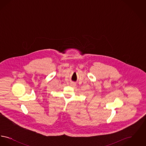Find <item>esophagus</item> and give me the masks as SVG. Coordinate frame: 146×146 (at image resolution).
I'll use <instances>...</instances> for the list:
<instances>
[{"instance_id":"1","label":"esophagus","mask_w":146,"mask_h":146,"mask_svg":"<svg viewBox=\"0 0 146 146\" xmlns=\"http://www.w3.org/2000/svg\"><path fill=\"white\" fill-rule=\"evenodd\" d=\"M70 85L72 86H76V84L74 83H73V82H71V83H70Z\"/></svg>"}]
</instances>
